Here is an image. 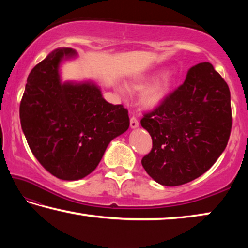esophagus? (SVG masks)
<instances>
[{
	"label": "esophagus",
	"mask_w": 248,
	"mask_h": 248,
	"mask_svg": "<svg viewBox=\"0 0 248 248\" xmlns=\"http://www.w3.org/2000/svg\"><path fill=\"white\" fill-rule=\"evenodd\" d=\"M130 127H131L132 129L139 127V120L137 119V117H134V116L131 117V119H130Z\"/></svg>",
	"instance_id": "34e87169"
}]
</instances>
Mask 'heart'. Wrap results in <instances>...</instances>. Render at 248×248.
I'll return each instance as SVG.
<instances>
[{
    "label": "heart",
    "instance_id": "heart-1",
    "mask_svg": "<svg viewBox=\"0 0 248 248\" xmlns=\"http://www.w3.org/2000/svg\"><path fill=\"white\" fill-rule=\"evenodd\" d=\"M151 78H137L131 82V87L134 91H143L149 85ZM174 78L170 74H164L159 78L156 82H154L149 89L142 94L141 102L146 108H156L159 105L165 102L173 86Z\"/></svg>",
    "mask_w": 248,
    "mask_h": 248
}]
</instances>
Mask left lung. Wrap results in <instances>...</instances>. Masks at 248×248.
I'll use <instances>...</instances> for the list:
<instances>
[{"label":"left lung","instance_id":"obj_1","mask_svg":"<svg viewBox=\"0 0 248 248\" xmlns=\"http://www.w3.org/2000/svg\"><path fill=\"white\" fill-rule=\"evenodd\" d=\"M141 125L152 138L142 166L163 186H179L204 174L228 144L232 129L231 94L209 62L188 70L165 102L145 112Z\"/></svg>","mask_w":248,"mask_h":248}]
</instances>
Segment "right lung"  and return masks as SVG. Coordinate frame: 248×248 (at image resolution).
I'll return each instance as SVG.
<instances>
[{"instance_id": "right-lung-1", "label": "right lung", "mask_w": 248, "mask_h": 248, "mask_svg": "<svg viewBox=\"0 0 248 248\" xmlns=\"http://www.w3.org/2000/svg\"><path fill=\"white\" fill-rule=\"evenodd\" d=\"M74 50L57 49L33 68L20 100L19 118L31 152L50 174L85 177L114 138L127 131L128 110L109 104L93 83H61L59 64Z\"/></svg>"}]
</instances>
